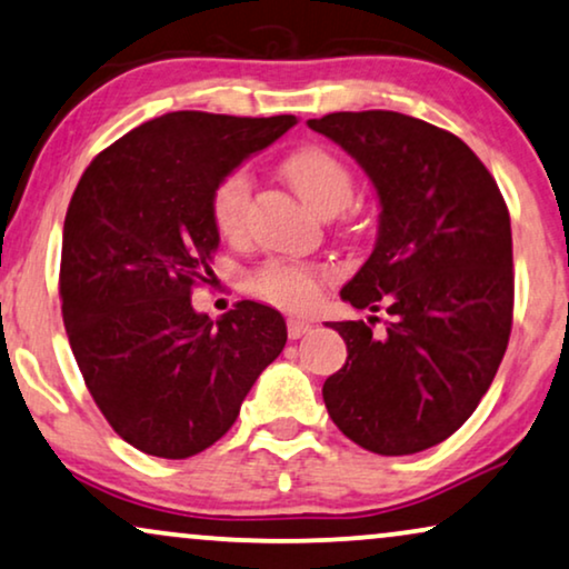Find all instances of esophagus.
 Masks as SVG:
<instances>
[{
    "label": "esophagus",
    "instance_id": "34e87169",
    "mask_svg": "<svg viewBox=\"0 0 569 569\" xmlns=\"http://www.w3.org/2000/svg\"><path fill=\"white\" fill-rule=\"evenodd\" d=\"M310 331V321L306 318H287V333H290V339H300L302 333Z\"/></svg>",
    "mask_w": 569,
    "mask_h": 569
}]
</instances>
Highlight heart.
I'll return each instance as SVG.
<instances>
[{
    "label": "heart",
    "instance_id": "1",
    "mask_svg": "<svg viewBox=\"0 0 569 569\" xmlns=\"http://www.w3.org/2000/svg\"><path fill=\"white\" fill-rule=\"evenodd\" d=\"M282 173L295 193L318 214H337L349 204L355 181L349 168L323 147H302L282 162ZM251 199V176L232 170L212 191V220L222 238L238 240L246 232V212ZM326 269L313 263L267 261L251 274V290L282 308H310L321 292Z\"/></svg>",
    "mask_w": 569,
    "mask_h": 569
}]
</instances>
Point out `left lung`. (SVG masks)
<instances>
[{"instance_id": "obj_1", "label": "left lung", "mask_w": 569, "mask_h": 569, "mask_svg": "<svg viewBox=\"0 0 569 569\" xmlns=\"http://www.w3.org/2000/svg\"><path fill=\"white\" fill-rule=\"evenodd\" d=\"M360 162L378 193L376 248L341 287L391 316L331 321L347 362L326 378L333 425L370 453L409 456L450 438L479 407L512 326L510 214L469 144L415 116L310 119Z\"/></svg>"}]
</instances>
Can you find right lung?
I'll return each mask as SVG.
<instances>
[{
    "label": "right lung",
    "instance_id": "add662e5",
    "mask_svg": "<svg viewBox=\"0 0 569 569\" xmlns=\"http://www.w3.org/2000/svg\"><path fill=\"white\" fill-rule=\"evenodd\" d=\"M295 123L166 113L106 147L77 183L61 240L67 337L108 425L147 456L189 458L220 440L284 349L279 310L240 300L212 321L191 290L214 282L217 181Z\"/></svg>",
    "mask_w": 569,
    "mask_h": 569
}]
</instances>
